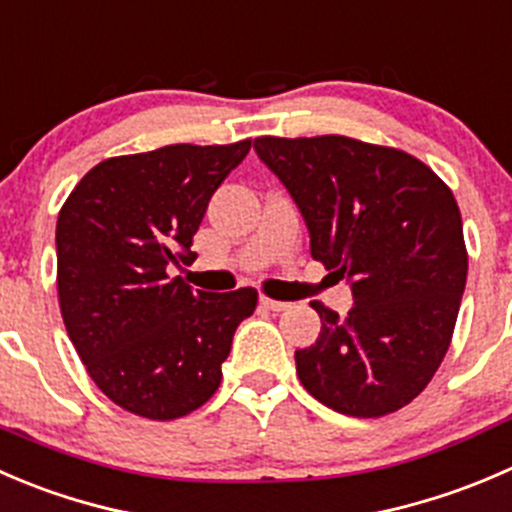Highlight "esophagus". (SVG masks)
I'll list each match as a JSON object with an SVG mask.
<instances>
[{
  "instance_id": "1",
  "label": "esophagus",
  "mask_w": 512,
  "mask_h": 512,
  "mask_svg": "<svg viewBox=\"0 0 512 512\" xmlns=\"http://www.w3.org/2000/svg\"><path fill=\"white\" fill-rule=\"evenodd\" d=\"M261 306L266 308V311H286L288 308V303L286 301H273V298H266V296H261Z\"/></svg>"
}]
</instances>
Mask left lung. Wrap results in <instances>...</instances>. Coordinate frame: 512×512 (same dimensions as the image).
Segmentation results:
<instances>
[{"label": "left lung", "instance_id": "8db88e82", "mask_svg": "<svg viewBox=\"0 0 512 512\" xmlns=\"http://www.w3.org/2000/svg\"><path fill=\"white\" fill-rule=\"evenodd\" d=\"M306 221L311 256L346 278V318L313 301L316 343L296 373L343 416L411 403L450 346L468 276L463 221L448 186L411 154L348 136L254 141Z\"/></svg>", "mask_w": 512, "mask_h": 512}]
</instances>
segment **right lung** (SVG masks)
Returning a JSON list of instances; mask_svg holds the SVG:
<instances>
[{
  "mask_svg": "<svg viewBox=\"0 0 512 512\" xmlns=\"http://www.w3.org/2000/svg\"><path fill=\"white\" fill-rule=\"evenodd\" d=\"M251 141L174 144L96 164L57 219V288L64 326L91 381L116 406L171 421L204 406L254 288L209 293L169 268L196 258L214 191Z\"/></svg>",
  "mask_w": 512,
  "mask_h": 512,
  "instance_id": "1",
  "label": "right lung"
}]
</instances>
